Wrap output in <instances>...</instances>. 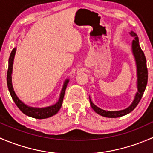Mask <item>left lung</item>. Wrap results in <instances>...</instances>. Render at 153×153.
I'll use <instances>...</instances> for the list:
<instances>
[{
  "label": "left lung",
  "mask_w": 153,
  "mask_h": 153,
  "mask_svg": "<svg viewBox=\"0 0 153 153\" xmlns=\"http://www.w3.org/2000/svg\"><path fill=\"white\" fill-rule=\"evenodd\" d=\"M129 34L134 38L132 40V50L134 57H135L137 66V77H138L137 88H138V92L135 94V98H134V101H132V104L126 109L120 111H106L100 109L99 107L95 106L92 103L90 98H89L90 105L93 109V110L96 113L99 114V115H102L104 117H106V118H118V117L124 116V115L132 112L136 107L139 101H141L145 89H146V84H147L148 71L147 67H146V58H145L144 53H143L142 49H141V47L139 45L138 35L132 31H131Z\"/></svg>",
  "instance_id": "obj_1"
}]
</instances>
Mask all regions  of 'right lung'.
I'll list each match as a JSON object with an SVG mask.
<instances>
[{"instance_id":"add662e5","label":"right lung","mask_w":153,"mask_h":153,"mask_svg":"<svg viewBox=\"0 0 153 153\" xmlns=\"http://www.w3.org/2000/svg\"><path fill=\"white\" fill-rule=\"evenodd\" d=\"M15 52H16V48H14L12 50L10 54V58H9V67L8 71H7V86H8L9 91L12 96V98L13 99L14 102L15 103L17 106L20 109V110L25 115H28L32 118H37V119H44V118H47L49 117L52 116V115H55L58 113L59 109H61V106H62L63 100H64V94H65L66 88H67L68 83H69V79H67L64 82V86H63L62 89H61V95H60V98L58 99V102L54 105L47 106V107L44 108H36V107H32V106H29L26 105L25 104L22 102L18 96L15 94V91H14L13 86L12 84V66H13V61L14 58H15Z\"/></svg>"}]
</instances>
